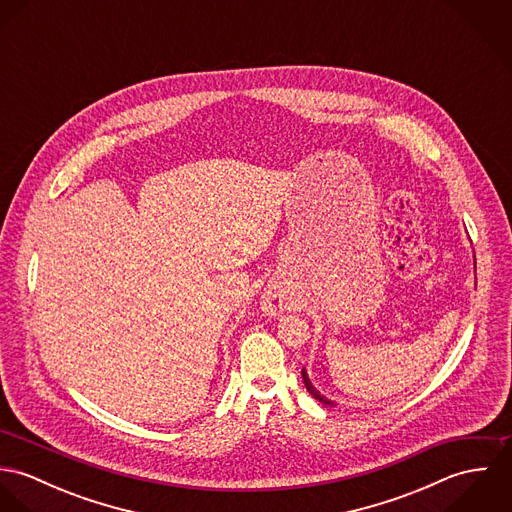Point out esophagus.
I'll return each instance as SVG.
<instances>
[{"label":"esophagus","mask_w":512,"mask_h":512,"mask_svg":"<svg viewBox=\"0 0 512 512\" xmlns=\"http://www.w3.org/2000/svg\"><path fill=\"white\" fill-rule=\"evenodd\" d=\"M262 309L268 315H280L282 311L288 309V299L282 293L268 292L262 299Z\"/></svg>","instance_id":"34e87169"}]
</instances>
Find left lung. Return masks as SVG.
<instances>
[{"label": "left lung", "mask_w": 512, "mask_h": 512, "mask_svg": "<svg viewBox=\"0 0 512 512\" xmlns=\"http://www.w3.org/2000/svg\"><path fill=\"white\" fill-rule=\"evenodd\" d=\"M301 376H303V384H305L307 392H309V394H311L315 400H319L321 404H327V406H337L333 400L325 398V396H323V394H321V392H319V390H317V388L311 384V380H309V376H307V370H305V368L301 370Z\"/></svg>", "instance_id": "8db88e82"}]
</instances>
